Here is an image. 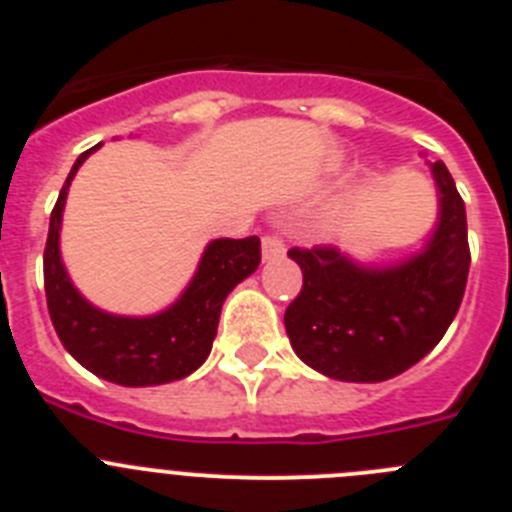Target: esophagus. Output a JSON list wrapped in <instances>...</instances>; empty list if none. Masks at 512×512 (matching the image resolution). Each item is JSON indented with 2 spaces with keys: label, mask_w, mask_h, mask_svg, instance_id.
<instances>
[{
  "label": "esophagus",
  "mask_w": 512,
  "mask_h": 512,
  "mask_svg": "<svg viewBox=\"0 0 512 512\" xmlns=\"http://www.w3.org/2000/svg\"><path fill=\"white\" fill-rule=\"evenodd\" d=\"M261 253H264V261H274L279 256H284V243L279 235H264L261 241Z\"/></svg>",
  "instance_id": "obj_1"
}]
</instances>
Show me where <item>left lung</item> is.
I'll return each instance as SVG.
<instances>
[{"label":"left lung","instance_id":"1","mask_svg":"<svg viewBox=\"0 0 512 512\" xmlns=\"http://www.w3.org/2000/svg\"><path fill=\"white\" fill-rule=\"evenodd\" d=\"M438 223L423 251L361 266L338 248H292L302 289L284 312L295 354L341 382H384L418 364L449 330L469 277L467 210L443 161L431 164Z\"/></svg>","mask_w":512,"mask_h":512}]
</instances>
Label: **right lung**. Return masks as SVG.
Here are the masks:
<instances>
[{
  "label": "right lung",
  "mask_w": 512,
  "mask_h": 512,
  "mask_svg": "<svg viewBox=\"0 0 512 512\" xmlns=\"http://www.w3.org/2000/svg\"><path fill=\"white\" fill-rule=\"evenodd\" d=\"M102 146V143H99ZM89 148L76 158L51 212V228L43 253L45 300L63 348L97 377L122 387H153L184 379L210 356L217 320L235 284L251 277L261 264V241L217 238L207 243L200 266L182 297L148 318L112 315L81 297L61 261V220L71 179L89 158Z\"/></svg>",
  "instance_id": "1"
}]
</instances>
